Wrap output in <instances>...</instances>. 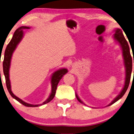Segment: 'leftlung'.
Instances as JSON below:
<instances>
[{"instance_id":"left-lung-1","label":"left lung","mask_w":134,"mask_h":134,"mask_svg":"<svg viewBox=\"0 0 134 134\" xmlns=\"http://www.w3.org/2000/svg\"><path fill=\"white\" fill-rule=\"evenodd\" d=\"M115 33L114 34L113 37L114 39L116 40V41L119 43V45L121 46V47L122 48V56L123 58H124V65L125 68H126V79H125V84L124 86L123 87L122 90H121V93L116 97L113 100L111 103L108 106L111 105L112 104H113L119 100V99L122 98L123 95L125 94L126 90H127L129 85L130 83V80H131V73H132V57L131 55V52H130L129 49V46L127 42L126 39H125L124 35H123L122 31L121 29H116L114 30ZM133 63H134V60H133ZM134 74V72H133ZM76 97L77 98V100L80 103L84 104L82 102V100L79 98V97L77 96V95L76 93Z\"/></svg>"}]
</instances>
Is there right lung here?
<instances>
[{"instance_id": "add662e5", "label": "right lung", "mask_w": 134, "mask_h": 134, "mask_svg": "<svg viewBox=\"0 0 134 134\" xmlns=\"http://www.w3.org/2000/svg\"><path fill=\"white\" fill-rule=\"evenodd\" d=\"M30 29V27L27 26H21L19 27L15 31V33H14L13 37L11 39V41L9 42V44L7 46L5 51L4 54V58H3V74H4L5 77V82L7 88L8 92L11 96L16 100L17 101L21 103L22 105L26 106L27 107H39V106L45 105V104L48 103L51 100L54 98L55 93H56V90L57 88V86H58V82H60V79L63 77V76L65 75L66 73L68 72V70L66 68H62L60 69H58L55 72H53L52 76L51 78V84H52V91L51 93H50V96L44 102H43L42 104L40 105H32V104L27 103L19 98L18 97L15 96L13 94V92H12L11 90V85H10V81L9 79V69H10V62H11V59L12 57V54H13L14 50L16 49L17 46L20 41H21L23 37V30L24 29Z\"/></svg>"}]
</instances>
